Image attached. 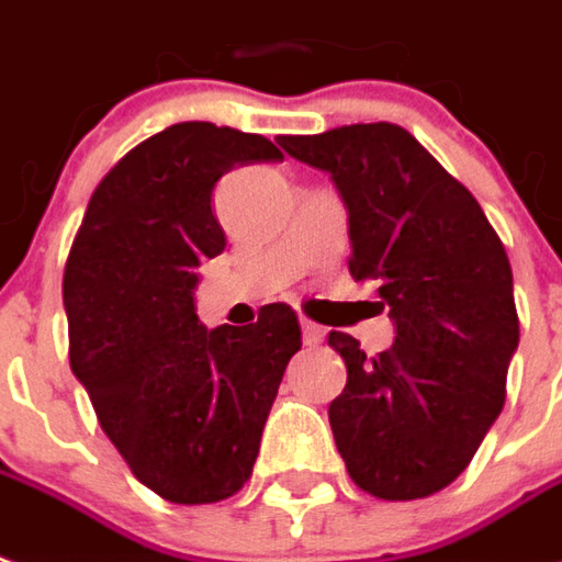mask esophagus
Here are the masks:
<instances>
[{
    "label": "esophagus",
    "instance_id": "34e87169",
    "mask_svg": "<svg viewBox=\"0 0 562 562\" xmlns=\"http://www.w3.org/2000/svg\"><path fill=\"white\" fill-rule=\"evenodd\" d=\"M301 331H304V344H307V347H319L322 340H325V331H322L316 322L301 319Z\"/></svg>",
    "mask_w": 562,
    "mask_h": 562
}]
</instances>
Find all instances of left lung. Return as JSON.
I'll use <instances>...</instances> for the list:
<instances>
[{
	"mask_svg": "<svg viewBox=\"0 0 562 562\" xmlns=\"http://www.w3.org/2000/svg\"><path fill=\"white\" fill-rule=\"evenodd\" d=\"M280 145L335 179L349 213V273L390 307L374 359L344 331L328 347L347 386L328 407L349 477L407 502L453 484L505 404L520 322L512 265L472 191L398 124H349Z\"/></svg>",
	"mask_w": 562,
	"mask_h": 562,
	"instance_id": "8db88e82",
	"label": "left lung"
}]
</instances>
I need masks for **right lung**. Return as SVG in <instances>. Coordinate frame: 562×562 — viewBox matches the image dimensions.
<instances>
[{
	"instance_id": "add662e5",
	"label": "right lung",
	"mask_w": 562,
	"mask_h": 562,
	"mask_svg": "<svg viewBox=\"0 0 562 562\" xmlns=\"http://www.w3.org/2000/svg\"><path fill=\"white\" fill-rule=\"evenodd\" d=\"M261 160L282 151L210 121L148 136L97 186L63 273L72 374L136 481L176 505L222 502L249 481L301 349L289 304L213 331L194 313L200 261L225 252L215 182Z\"/></svg>"
}]
</instances>
